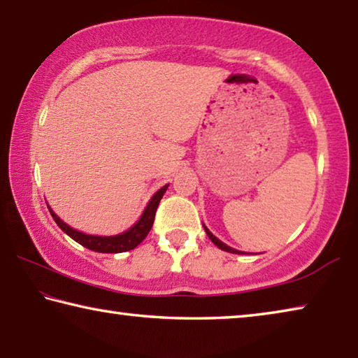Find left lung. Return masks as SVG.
Wrapping results in <instances>:
<instances>
[{
	"instance_id": "left-lung-1",
	"label": "left lung",
	"mask_w": 358,
	"mask_h": 358,
	"mask_svg": "<svg viewBox=\"0 0 358 358\" xmlns=\"http://www.w3.org/2000/svg\"><path fill=\"white\" fill-rule=\"evenodd\" d=\"M203 229H205V232H207V235L210 237V240L213 241V243L220 248V250H222V251H227V252H234V254H245V252H241V251H237V250H234V248H230V246H227L226 243H222L221 240H217L213 234L210 232V230L203 226Z\"/></svg>"
}]
</instances>
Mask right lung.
Returning <instances> with one entry per match:
<instances>
[{"mask_svg": "<svg viewBox=\"0 0 358 358\" xmlns=\"http://www.w3.org/2000/svg\"><path fill=\"white\" fill-rule=\"evenodd\" d=\"M167 187H169V185L162 186L161 189L157 191L153 197H151V201L148 202L147 208L143 210L141 220H138L134 226H132L129 230H126V232H123V234L113 235V237H98V235H88V234L78 232V230L72 229L64 221L59 220V217L53 213L50 208L48 210H50V215L59 226V229H62L64 234H68L72 240H76L77 243H80L82 246L88 248V250L96 251V252H124V251L134 250V248L137 245H141L145 240V237L148 235L151 226H153L157 205H159L161 199H162V196H164Z\"/></svg>", "mask_w": 358, "mask_h": 358, "instance_id": "right-lung-1", "label": "right lung"}]
</instances>
